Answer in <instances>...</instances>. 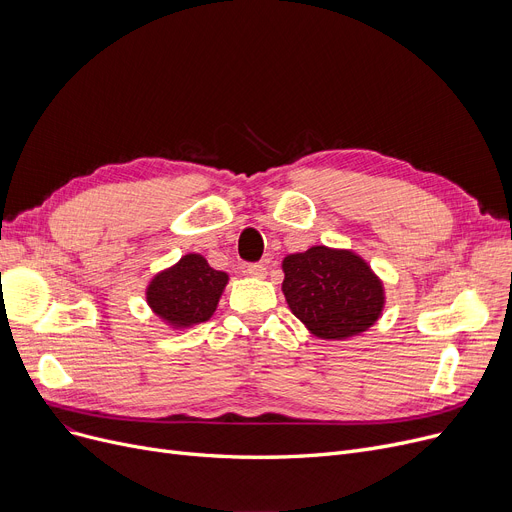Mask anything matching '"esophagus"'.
Returning a JSON list of instances; mask_svg holds the SVG:
<instances>
[{
  "label": "esophagus",
  "mask_w": 512,
  "mask_h": 512,
  "mask_svg": "<svg viewBox=\"0 0 512 512\" xmlns=\"http://www.w3.org/2000/svg\"><path fill=\"white\" fill-rule=\"evenodd\" d=\"M251 278H259V280H263L265 276H267V267L263 265V263H251V265H247V270H245Z\"/></svg>",
  "instance_id": "34e87169"
}]
</instances>
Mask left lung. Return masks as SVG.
Returning a JSON list of instances; mask_svg holds the SVG:
<instances>
[{"label":"left lung","mask_w":512,"mask_h":512,"mask_svg":"<svg viewBox=\"0 0 512 512\" xmlns=\"http://www.w3.org/2000/svg\"><path fill=\"white\" fill-rule=\"evenodd\" d=\"M288 309L319 340L361 336L386 307V288L353 249L315 245L282 259Z\"/></svg>","instance_id":"obj_1"}]
</instances>
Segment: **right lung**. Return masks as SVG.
Returning <instances> with one entry per match:
<instances>
[{"instance_id": "1", "label": "right lung", "mask_w": 512, "mask_h": 512, "mask_svg": "<svg viewBox=\"0 0 512 512\" xmlns=\"http://www.w3.org/2000/svg\"><path fill=\"white\" fill-rule=\"evenodd\" d=\"M228 280L230 276L213 270L203 255L186 253L149 280L145 301L161 324L188 330L215 313Z\"/></svg>"}]
</instances>
